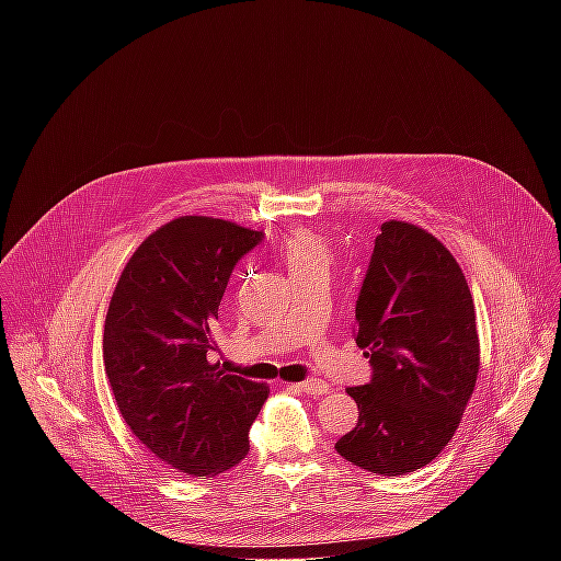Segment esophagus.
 I'll list each match as a JSON object with an SVG mask.
<instances>
[{
	"instance_id": "obj_1",
	"label": "esophagus",
	"mask_w": 561,
	"mask_h": 561,
	"mask_svg": "<svg viewBox=\"0 0 561 561\" xmlns=\"http://www.w3.org/2000/svg\"><path fill=\"white\" fill-rule=\"evenodd\" d=\"M297 388H301L310 397H322L331 390V386L324 379H306V381H299Z\"/></svg>"
}]
</instances>
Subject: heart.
<instances>
[{
	"instance_id": "obj_1",
	"label": "heart",
	"mask_w": 561,
	"mask_h": 561,
	"mask_svg": "<svg viewBox=\"0 0 561 561\" xmlns=\"http://www.w3.org/2000/svg\"><path fill=\"white\" fill-rule=\"evenodd\" d=\"M286 264L295 273L299 268L310 266H324V249L314 237L308 234H295L286 242Z\"/></svg>"
}]
</instances>
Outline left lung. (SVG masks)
<instances>
[{
  "label": "left lung",
  "mask_w": 561,
  "mask_h": 561,
  "mask_svg": "<svg viewBox=\"0 0 561 561\" xmlns=\"http://www.w3.org/2000/svg\"><path fill=\"white\" fill-rule=\"evenodd\" d=\"M355 342L373 377L348 388L359 420L337 453L388 477L431 463L455 435L479 373L472 295L435 234L381 224L355 304Z\"/></svg>",
  "instance_id": "obj_1"
}]
</instances>
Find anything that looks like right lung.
Masks as SVG:
<instances>
[{
    "instance_id": "add662e5",
    "label": "right lung",
    "mask_w": 561,
    "mask_h": 561,
    "mask_svg": "<svg viewBox=\"0 0 561 561\" xmlns=\"http://www.w3.org/2000/svg\"><path fill=\"white\" fill-rule=\"evenodd\" d=\"M262 237L226 219L178 217L133 253L106 312L104 366L124 422L191 477L219 474L247 457L271 392L206 359L230 273Z\"/></svg>"
}]
</instances>
